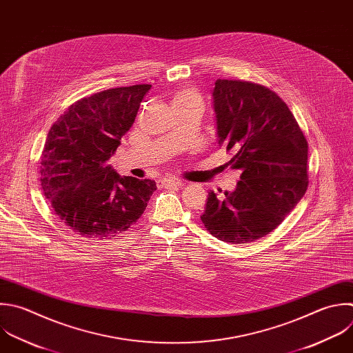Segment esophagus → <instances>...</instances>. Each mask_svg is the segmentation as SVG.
<instances>
[{
	"label": "esophagus",
	"mask_w": 353,
	"mask_h": 353,
	"mask_svg": "<svg viewBox=\"0 0 353 353\" xmlns=\"http://www.w3.org/2000/svg\"><path fill=\"white\" fill-rule=\"evenodd\" d=\"M157 183H159V186H161V188H171V186H178V188H181V186H183V182H182V181H179V179H171V178L160 179Z\"/></svg>",
	"instance_id": "34e87169"
}]
</instances>
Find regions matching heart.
Here are the masks:
<instances>
[{
  "label": "heart",
  "instance_id": "heart-1",
  "mask_svg": "<svg viewBox=\"0 0 353 353\" xmlns=\"http://www.w3.org/2000/svg\"><path fill=\"white\" fill-rule=\"evenodd\" d=\"M172 109L181 108H190V106H200L203 108V98L193 87H182L179 88L171 98Z\"/></svg>",
  "mask_w": 353,
  "mask_h": 353
}]
</instances>
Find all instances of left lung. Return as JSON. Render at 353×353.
<instances>
[{
	"instance_id": "obj_1",
	"label": "left lung",
	"mask_w": 353,
	"mask_h": 353,
	"mask_svg": "<svg viewBox=\"0 0 353 353\" xmlns=\"http://www.w3.org/2000/svg\"><path fill=\"white\" fill-rule=\"evenodd\" d=\"M218 143L240 170L234 192H208L200 216L216 239L244 244L276 229L307 188V142L285 102L269 88L241 80L215 81Z\"/></svg>"
}]
</instances>
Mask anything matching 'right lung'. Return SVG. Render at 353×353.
I'll return each mask as SVG.
<instances>
[{"mask_svg": "<svg viewBox=\"0 0 353 353\" xmlns=\"http://www.w3.org/2000/svg\"><path fill=\"white\" fill-rule=\"evenodd\" d=\"M150 84L83 98L51 127L40 159L44 196L74 233L113 239L134 225L157 189L152 179L120 176L108 161L131 128Z\"/></svg>", "mask_w": 353, "mask_h": 353, "instance_id": "1", "label": "right lung"}]
</instances>
